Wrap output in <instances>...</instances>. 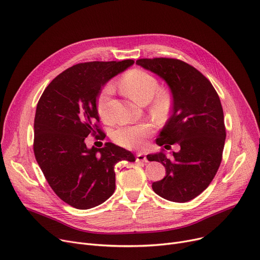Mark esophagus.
Wrapping results in <instances>:
<instances>
[{
  "mask_svg": "<svg viewBox=\"0 0 260 260\" xmlns=\"http://www.w3.org/2000/svg\"><path fill=\"white\" fill-rule=\"evenodd\" d=\"M136 160H137V161H142V162H147L146 155L143 154V153H137V155H136Z\"/></svg>",
  "mask_w": 260,
  "mask_h": 260,
  "instance_id": "34e87169",
  "label": "esophagus"
}]
</instances>
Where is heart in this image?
<instances>
[{"label":"heart","instance_id":"heart-1","mask_svg":"<svg viewBox=\"0 0 260 260\" xmlns=\"http://www.w3.org/2000/svg\"><path fill=\"white\" fill-rule=\"evenodd\" d=\"M121 85L132 99L140 104L151 101V112L157 117L168 115L172 105V98L169 91L159 88V82L155 76L143 70H132L123 76ZM114 92V86L106 84L97 97V112L99 116L109 121V100ZM154 131V124L142 122L138 124H123L114 133L115 141L127 148H140L144 145L145 139Z\"/></svg>","mask_w":260,"mask_h":260}]
</instances>
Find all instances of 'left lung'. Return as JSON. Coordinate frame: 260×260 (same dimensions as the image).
I'll return each mask as SVG.
<instances>
[{
  "label": "left lung",
  "instance_id": "obj_1",
  "mask_svg": "<svg viewBox=\"0 0 260 260\" xmlns=\"http://www.w3.org/2000/svg\"><path fill=\"white\" fill-rule=\"evenodd\" d=\"M136 64L165 80L173 95L172 116L156 143L169 148L180 145L172 158L163 149L147 155L149 161L162 163L167 171L165 178L152 187L170 201L192 200L209 186L221 163L226 134L220 99L211 82L183 61L155 58L140 59Z\"/></svg>",
  "mask_w": 260,
  "mask_h": 260
}]
</instances>
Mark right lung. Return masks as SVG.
<instances>
[{"label":"right lung","instance_id":"right-lung-1","mask_svg":"<svg viewBox=\"0 0 260 260\" xmlns=\"http://www.w3.org/2000/svg\"><path fill=\"white\" fill-rule=\"evenodd\" d=\"M134 64L87 62L74 65L54 78L38 102L35 117L34 152L39 167L53 192L64 202L87 210L113 195L116 163L134 162L125 148L106 142L88 148V135L99 128L97 97L113 77Z\"/></svg>","mask_w":260,"mask_h":260}]
</instances>
